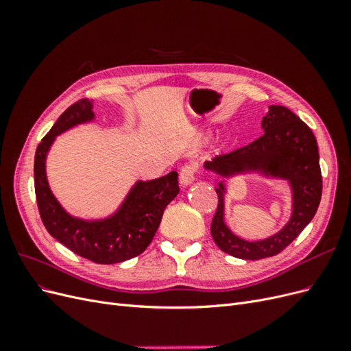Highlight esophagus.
Wrapping results in <instances>:
<instances>
[{
	"label": "esophagus",
	"instance_id": "obj_1",
	"mask_svg": "<svg viewBox=\"0 0 351 351\" xmlns=\"http://www.w3.org/2000/svg\"><path fill=\"white\" fill-rule=\"evenodd\" d=\"M196 174V164H187L180 169V184L183 187H189L195 182Z\"/></svg>",
	"mask_w": 351,
	"mask_h": 351
}]
</instances>
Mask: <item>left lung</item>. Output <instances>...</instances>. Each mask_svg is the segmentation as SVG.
Listing matches in <instances>:
<instances>
[{"instance_id":"left-lung-1","label":"left lung","mask_w":351,"mask_h":351,"mask_svg":"<svg viewBox=\"0 0 351 351\" xmlns=\"http://www.w3.org/2000/svg\"><path fill=\"white\" fill-rule=\"evenodd\" d=\"M261 125L263 134L259 139L204 165L218 177V208L210 224L212 239L222 252L246 261L271 258L284 250L312 221L322 196L319 152L307 124L289 108L269 105ZM246 173L284 179L292 192L289 221L278 233L262 241L241 239L225 222V180Z\"/></svg>"}]
</instances>
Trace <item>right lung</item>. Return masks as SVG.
<instances>
[{"label": "right lung", "mask_w": 351, "mask_h": 351, "mask_svg": "<svg viewBox=\"0 0 351 351\" xmlns=\"http://www.w3.org/2000/svg\"><path fill=\"white\" fill-rule=\"evenodd\" d=\"M93 101L73 104L52 125L35 154V193L38 209L49 234L71 252L92 262L119 263L149 246L161 222L164 209L180 192L177 171L155 180H137L121 205L99 219L74 217L52 193L47 178V156L57 136L95 120Z\"/></svg>", "instance_id": "right-lung-1"}]
</instances>
